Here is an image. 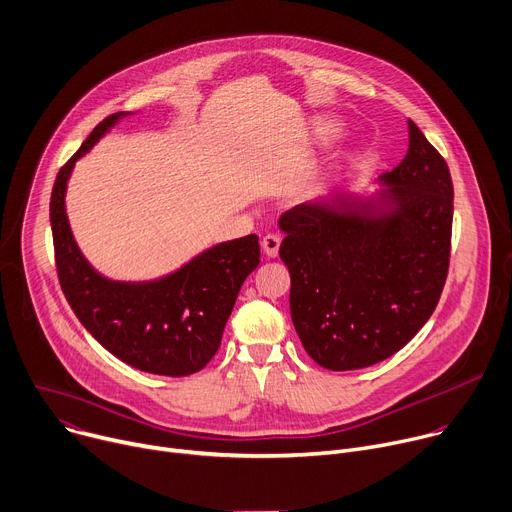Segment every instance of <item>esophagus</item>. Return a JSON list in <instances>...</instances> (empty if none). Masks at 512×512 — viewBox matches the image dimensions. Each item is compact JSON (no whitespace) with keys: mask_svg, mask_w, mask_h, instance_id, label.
<instances>
[{"mask_svg":"<svg viewBox=\"0 0 512 512\" xmlns=\"http://www.w3.org/2000/svg\"><path fill=\"white\" fill-rule=\"evenodd\" d=\"M280 243H282V239L277 235H265L261 239V249L269 259H273V257H277V253H280Z\"/></svg>","mask_w":512,"mask_h":512,"instance_id":"esophagus-1","label":"esophagus"}]
</instances>
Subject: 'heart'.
Returning <instances> with one entry per match:
<instances>
[{
	"label": "heart",
	"mask_w": 512,
	"mask_h": 512,
	"mask_svg": "<svg viewBox=\"0 0 512 512\" xmlns=\"http://www.w3.org/2000/svg\"><path fill=\"white\" fill-rule=\"evenodd\" d=\"M327 130H331V126H327Z\"/></svg>",
	"instance_id": "obj_1"
}]
</instances>
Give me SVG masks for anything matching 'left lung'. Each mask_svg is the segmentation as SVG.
<instances>
[{
	"label": "left lung",
	"instance_id": "obj_1",
	"mask_svg": "<svg viewBox=\"0 0 512 512\" xmlns=\"http://www.w3.org/2000/svg\"><path fill=\"white\" fill-rule=\"evenodd\" d=\"M378 200L333 196L280 218L290 312L306 353L333 371L400 351L431 318L451 255L453 183L439 151L408 120V153Z\"/></svg>",
	"mask_w": 512,
	"mask_h": 512
}]
</instances>
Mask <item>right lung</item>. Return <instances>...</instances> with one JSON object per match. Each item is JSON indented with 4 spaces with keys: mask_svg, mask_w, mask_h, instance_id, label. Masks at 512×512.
Returning <instances> with one entry per match:
<instances>
[{
    "mask_svg": "<svg viewBox=\"0 0 512 512\" xmlns=\"http://www.w3.org/2000/svg\"><path fill=\"white\" fill-rule=\"evenodd\" d=\"M124 116L102 120L57 173L51 226L61 290L83 327L120 361L147 374L183 378L216 355L224 324L247 275L259 265V239L216 245L175 273L147 284L112 282L75 245L65 214V190L75 161Z\"/></svg>",
    "mask_w": 512,
    "mask_h": 512,
    "instance_id": "right-lung-1",
    "label": "right lung"
}]
</instances>
